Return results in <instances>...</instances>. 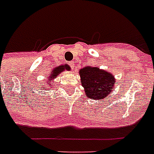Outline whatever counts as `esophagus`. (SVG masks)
Masks as SVG:
<instances>
[{
	"label": "esophagus",
	"mask_w": 154,
	"mask_h": 154,
	"mask_svg": "<svg viewBox=\"0 0 154 154\" xmlns=\"http://www.w3.org/2000/svg\"><path fill=\"white\" fill-rule=\"evenodd\" d=\"M68 65H69V67H70L71 69L75 68V62L74 61H70Z\"/></svg>",
	"instance_id": "esophagus-1"
}]
</instances>
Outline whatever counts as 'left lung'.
I'll list each match as a JSON object with an SVG mask.
<instances>
[{"label": "left lung", "mask_w": 154, "mask_h": 154, "mask_svg": "<svg viewBox=\"0 0 154 154\" xmlns=\"http://www.w3.org/2000/svg\"><path fill=\"white\" fill-rule=\"evenodd\" d=\"M81 85L89 99L101 100L110 94L114 88L113 75L95 67H85L79 70Z\"/></svg>", "instance_id": "1"}]
</instances>
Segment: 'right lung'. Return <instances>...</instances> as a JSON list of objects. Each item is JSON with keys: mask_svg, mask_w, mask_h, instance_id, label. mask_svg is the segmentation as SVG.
<instances>
[{"mask_svg": "<svg viewBox=\"0 0 154 154\" xmlns=\"http://www.w3.org/2000/svg\"><path fill=\"white\" fill-rule=\"evenodd\" d=\"M65 68L63 67V65L62 66H59V67H57V68L54 69V70H53V74H51V78H54L55 76H57V75H59L60 72H62L65 69H68V70H69V67L68 65H65Z\"/></svg>", "mask_w": 154, "mask_h": 154, "instance_id": "obj_1", "label": "right lung"}]
</instances>
